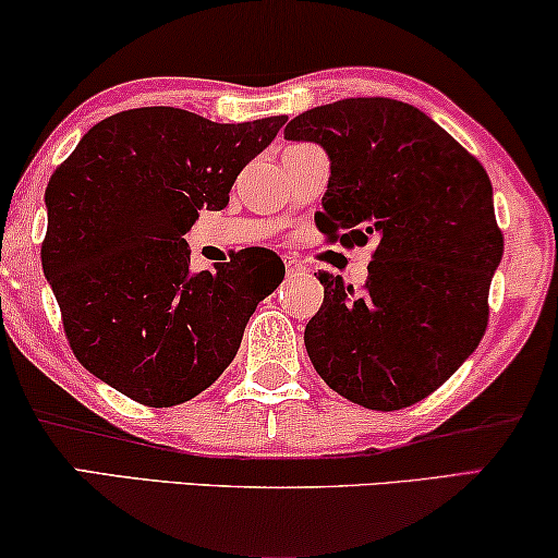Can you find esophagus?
I'll use <instances>...</instances> for the list:
<instances>
[{"instance_id":"esophagus-1","label":"esophagus","mask_w":558,"mask_h":558,"mask_svg":"<svg viewBox=\"0 0 558 558\" xmlns=\"http://www.w3.org/2000/svg\"><path fill=\"white\" fill-rule=\"evenodd\" d=\"M284 266H287V274H296V271H302V264L296 262L294 256H284Z\"/></svg>"}]
</instances>
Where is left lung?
I'll return each instance as SVG.
<instances>
[{
	"label": "left lung",
	"mask_w": 558,
	"mask_h": 558,
	"mask_svg": "<svg viewBox=\"0 0 558 558\" xmlns=\"http://www.w3.org/2000/svg\"><path fill=\"white\" fill-rule=\"evenodd\" d=\"M284 140L315 142L330 182L315 220L340 241L378 235L355 292L319 271L325 302L304 330L310 361L357 407L396 411L445 384L483 340L502 258L483 165L416 106L342 98L300 113Z\"/></svg>",
	"instance_id": "1"
}]
</instances>
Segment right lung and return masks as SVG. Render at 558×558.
I'll list each match as a JSON object with an SVG mask.
<instances>
[{"mask_svg": "<svg viewBox=\"0 0 558 558\" xmlns=\"http://www.w3.org/2000/svg\"><path fill=\"white\" fill-rule=\"evenodd\" d=\"M287 117L216 124L147 106L83 134L45 190L43 271L83 368L144 407L205 391L239 353L256 304L284 279L266 248L190 269L197 210H223L235 178Z\"/></svg>", "mask_w": 558, "mask_h": 558, "instance_id": "right-lung-1", "label": "right lung"}]
</instances>
